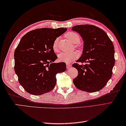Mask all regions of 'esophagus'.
<instances>
[{
	"mask_svg": "<svg viewBox=\"0 0 126 126\" xmlns=\"http://www.w3.org/2000/svg\"><path fill=\"white\" fill-rule=\"evenodd\" d=\"M66 68H67V69H69V68H70L71 66V65L70 64H69V63H66Z\"/></svg>",
	"mask_w": 126,
	"mask_h": 126,
	"instance_id": "1",
	"label": "esophagus"
}]
</instances>
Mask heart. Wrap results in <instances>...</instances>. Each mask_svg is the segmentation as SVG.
<instances>
[{
  "mask_svg": "<svg viewBox=\"0 0 126 126\" xmlns=\"http://www.w3.org/2000/svg\"><path fill=\"white\" fill-rule=\"evenodd\" d=\"M66 38L74 44L79 43L80 41V37L76 32H70L65 34ZM58 38H56L52 45L53 50L55 52L58 51ZM79 56V53L77 51H73L70 52H61L58 55V60L63 62L70 63L71 61L76 60Z\"/></svg>",
  "mask_w": 126,
  "mask_h": 126,
  "instance_id": "heart-1",
  "label": "heart"
}]
</instances>
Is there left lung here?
Listing matches in <instances>:
<instances>
[{
    "label": "left lung",
    "instance_id": "8db88e82",
    "mask_svg": "<svg viewBox=\"0 0 126 126\" xmlns=\"http://www.w3.org/2000/svg\"><path fill=\"white\" fill-rule=\"evenodd\" d=\"M72 30L78 32L83 41L81 57L73 66L78 70L73 80L79 89L97 92L105 86L112 76L114 66V47L105 31L93 25H76ZM79 63H87L84 65Z\"/></svg>",
    "mask_w": 126,
    "mask_h": 126
}]
</instances>
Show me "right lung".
<instances>
[{
	"label": "right lung",
	"instance_id": "obj_1",
	"mask_svg": "<svg viewBox=\"0 0 126 126\" xmlns=\"http://www.w3.org/2000/svg\"><path fill=\"white\" fill-rule=\"evenodd\" d=\"M66 28H41L29 32L20 39L14 53L15 71L26 92L40 95L51 91L56 84V74L66 70L64 62L53 50L55 40Z\"/></svg>",
	"mask_w": 126,
	"mask_h": 126
}]
</instances>
